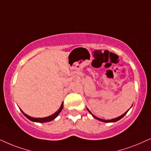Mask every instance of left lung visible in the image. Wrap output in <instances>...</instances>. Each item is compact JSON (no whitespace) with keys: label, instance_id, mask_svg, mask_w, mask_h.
Wrapping results in <instances>:
<instances>
[{"label":"left lung","instance_id":"left-lung-1","mask_svg":"<svg viewBox=\"0 0 151 151\" xmlns=\"http://www.w3.org/2000/svg\"><path fill=\"white\" fill-rule=\"evenodd\" d=\"M87 108V110H88V111L90 112V114H92V116H93V117L94 118V119H97V120H99V121H101V122H106V123H110V122H117V121H119V119H121L122 117H124V116H125V114L127 113L128 112V111L129 110H128L127 111H126V112H124V113L123 114H122L121 116H118V117H116V118H114V119H109V120H105V119H100V118H99V117H97V116H94L93 114L89 110V109H88V108Z\"/></svg>","mask_w":151,"mask_h":151}]
</instances>
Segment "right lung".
Listing matches in <instances>:
<instances>
[{
  "mask_svg": "<svg viewBox=\"0 0 151 151\" xmlns=\"http://www.w3.org/2000/svg\"><path fill=\"white\" fill-rule=\"evenodd\" d=\"M63 102L61 104V106H60L59 109L58 110L57 112H55V113H54V114H52V115L46 116V117H43V118L32 117V116H30L29 115H27V114H25V112H24L21 109H20V110H21V111L22 112V113H23L24 115H25L26 117L28 119H29L30 121L34 122H39V123H45V122H49L50 121H52V120L55 119V118L57 117L58 115H59L60 112H61V110H62V109H63Z\"/></svg>",
  "mask_w": 151,
  "mask_h": 151,
  "instance_id": "right-lung-1",
  "label": "right lung"
}]
</instances>
